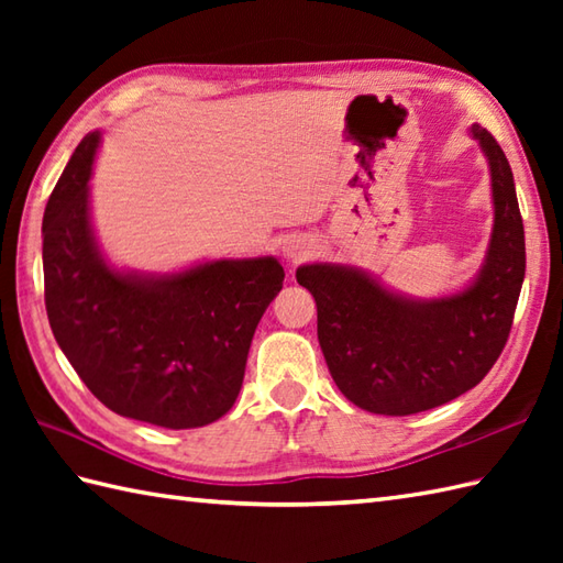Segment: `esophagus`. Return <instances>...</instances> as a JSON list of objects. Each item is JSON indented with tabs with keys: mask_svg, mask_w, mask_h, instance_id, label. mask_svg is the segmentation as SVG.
I'll use <instances>...</instances> for the list:
<instances>
[{
	"mask_svg": "<svg viewBox=\"0 0 563 563\" xmlns=\"http://www.w3.org/2000/svg\"><path fill=\"white\" fill-rule=\"evenodd\" d=\"M314 249H317L314 239H309L307 234H300V236H292L288 246H285V256H288L290 263H297V261L307 258L309 254H314Z\"/></svg>",
	"mask_w": 563,
	"mask_h": 563,
	"instance_id": "obj_1",
	"label": "esophagus"
}]
</instances>
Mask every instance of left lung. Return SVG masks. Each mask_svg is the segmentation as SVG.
Here are the masks:
<instances>
[{"label": "left lung", "mask_w": 563, "mask_h": 563, "mask_svg": "<svg viewBox=\"0 0 563 563\" xmlns=\"http://www.w3.org/2000/svg\"><path fill=\"white\" fill-rule=\"evenodd\" d=\"M472 135L492 172L494 232L470 288L411 300L353 266L297 268V283L314 295L329 373L369 413L409 416L457 399L479 385L508 341L525 278V230L504 150L482 125Z\"/></svg>", "instance_id": "1"}]
</instances>
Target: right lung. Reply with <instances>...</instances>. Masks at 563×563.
<instances>
[{
    "instance_id": "add662e5",
    "label": "right lung",
    "mask_w": 563,
    "mask_h": 563,
    "mask_svg": "<svg viewBox=\"0 0 563 563\" xmlns=\"http://www.w3.org/2000/svg\"><path fill=\"white\" fill-rule=\"evenodd\" d=\"M99 133L71 154L43 214L45 309L93 397L152 426L200 428L232 409L251 339L280 292L273 256L220 258L166 275L115 271L89 214Z\"/></svg>"
}]
</instances>
